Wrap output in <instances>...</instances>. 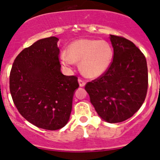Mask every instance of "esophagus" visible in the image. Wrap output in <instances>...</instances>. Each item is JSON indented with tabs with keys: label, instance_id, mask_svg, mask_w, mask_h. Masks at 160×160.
Returning a JSON list of instances; mask_svg holds the SVG:
<instances>
[{
	"label": "esophagus",
	"instance_id": "1",
	"mask_svg": "<svg viewBox=\"0 0 160 160\" xmlns=\"http://www.w3.org/2000/svg\"><path fill=\"white\" fill-rule=\"evenodd\" d=\"M78 82H79V85H80V87H83V86L86 85V82L80 78L78 79Z\"/></svg>",
	"mask_w": 160,
	"mask_h": 160
}]
</instances>
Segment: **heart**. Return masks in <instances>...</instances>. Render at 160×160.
<instances>
[{"mask_svg":"<svg viewBox=\"0 0 160 160\" xmlns=\"http://www.w3.org/2000/svg\"><path fill=\"white\" fill-rule=\"evenodd\" d=\"M113 49L105 40L82 38L68 46L67 52L60 55L62 64L65 67L80 62L81 72L87 78L100 77L109 68L113 60Z\"/></svg>","mask_w":160,"mask_h":160,"instance_id":"heart-1","label":"heart"}]
</instances>
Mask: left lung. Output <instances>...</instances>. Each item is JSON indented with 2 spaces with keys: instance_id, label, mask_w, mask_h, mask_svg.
Wrapping results in <instances>:
<instances>
[{
  "instance_id": "obj_1",
  "label": "left lung",
  "mask_w": 160,
  "mask_h": 160,
  "mask_svg": "<svg viewBox=\"0 0 160 160\" xmlns=\"http://www.w3.org/2000/svg\"><path fill=\"white\" fill-rule=\"evenodd\" d=\"M113 48L111 66L85 89L99 117L111 123L132 117L146 98L148 73L146 58L132 41L110 35Z\"/></svg>"
}]
</instances>
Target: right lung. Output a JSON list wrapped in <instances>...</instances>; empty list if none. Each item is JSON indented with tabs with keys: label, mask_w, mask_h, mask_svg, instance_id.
Segmentation results:
<instances>
[{
	"label": "right lung",
	"mask_w": 160,
	"mask_h": 160,
	"mask_svg": "<svg viewBox=\"0 0 160 160\" xmlns=\"http://www.w3.org/2000/svg\"><path fill=\"white\" fill-rule=\"evenodd\" d=\"M56 37L43 38L16 56L10 74V90L16 108L37 127L57 130L68 122L76 76L61 72Z\"/></svg>",
	"instance_id": "right-lung-1"
}]
</instances>
